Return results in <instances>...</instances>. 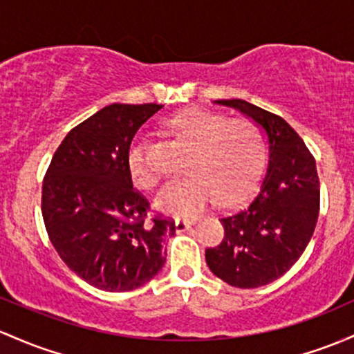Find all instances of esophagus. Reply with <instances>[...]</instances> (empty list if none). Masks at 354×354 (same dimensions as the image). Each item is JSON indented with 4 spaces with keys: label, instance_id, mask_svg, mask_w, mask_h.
<instances>
[{
    "label": "esophagus",
    "instance_id": "34e87169",
    "mask_svg": "<svg viewBox=\"0 0 354 354\" xmlns=\"http://www.w3.org/2000/svg\"><path fill=\"white\" fill-rule=\"evenodd\" d=\"M193 225L192 220H183V218H178L176 221H174V227H176V232H185L188 230L189 227Z\"/></svg>",
    "mask_w": 354,
    "mask_h": 354
}]
</instances>
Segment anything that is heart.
I'll list each match as a JSON object with an SVG mask.
<instances>
[{
  "mask_svg": "<svg viewBox=\"0 0 354 354\" xmlns=\"http://www.w3.org/2000/svg\"><path fill=\"white\" fill-rule=\"evenodd\" d=\"M166 131L189 146L188 176L171 181L156 198V207L174 216H195L218 198L234 203L254 188L263 169V141L254 122L228 119L220 112L189 107L171 115ZM131 178L141 189L158 185L159 174L147 158L146 141L138 139L127 154Z\"/></svg>",
  "mask_w": 354,
  "mask_h": 354,
  "instance_id": "obj_1",
  "label": "heart"
}]
</instances>
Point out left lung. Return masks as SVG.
<instances>
[{
    "mask_svg": "<svg viewBox=\"0 0 354 354\" xmlns=\"http://www.w3.org/2000/svg\"><path fill=\"white\" fill-rule=\"evenodd\" d=\"M262 127L269 165L247 205L220 218L225 236L207 248L209 270L227 284L254 289L270 284L297 262L319 216V178L304 141L284 119L242 99L215 100Z\"/></svg>",
    "mask_w": 354,
    "mask_h": 354,
    "instance_id": "obj_1",
    "label": "left lung"
}]
</instances>
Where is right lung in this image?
Returning <instances> with one entry per match:
<instances>
[{
  "instance_id": "right-lung-1",
  "label": "right lung",
  "mask_w": 354,
  "mask_h": 354,
  "mask_svg": "<svg viewBox=\"0 0 354 354\" xmlns=\"http://www.w3.org/2000/svg\"><path fill=\"white\" fill-rule=\"evenodd\" d=\"M162 106L112 104L65 136L44 178L41 215L57 254L97 289L126 292L166 262L174 221H146L149 201L133 188L127 154L139 127Z\"/></svg>"
}]
</instances>
